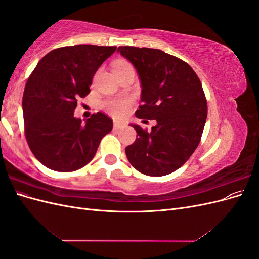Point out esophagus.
Returning a JSON list of instances; mask_svg holds the SVG:
<instances>
[{
	"label": "esophagus",
	"mask_w": 259,
	"mask_h": 259,
	"mask_svg": "<svg viewBox=\"0 0 259 259\" xmlns=\"http://www.w3.org/2000/svg\"><path fill=\"white\" fill-rule=\"evenodd\" d=\"M123 126H124V124H122V123H120V122H117V121H114V124H113L114 130H120V128H122Z\"/></svg>",
	"instance_id": "esophagus-1"
}]
</instances>
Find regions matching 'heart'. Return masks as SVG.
Returning a JSON list of instances; mask_svg holds the SVG:
<instances>
[{
  "label": "heart",
  "mask_w": 259,
  "mask_h": 259,
  "mask_svg": "<svg viewBox=\"0 0 259 259\" xmlns=\"http://www.w3.org/2000/svg\"><path fill=\"white\" fill-rule=\"evenodd\" d=\"M126 68H133L132 65L126 60H116L113 65V71L116 70H123ZM133 106L132 98H120V99H112L109 100L105 104V109L110 113L112 116L117 117V119H124L127 116Z\"/></svg>",
  "instance_id": "b5f03b06"
}]
</instances>
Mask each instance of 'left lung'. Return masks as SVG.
Listing matches in <instances>:
<instances>
[{
    "instance_id": "left-lung-1",
    "label": "left lung",
    "mask_w": 259,
    "mask_h": 259,
    "mask_svg": "<svg viewBox=\"0 0 259 259\" xmlns=\"http://www.w3.org/2000/svg\"><path fill=\"white\" fill-rule=\"evenodd\" d=\"M135 67L142 83V101L135 115L155 120L151 132L131 124L137 132L125 148L130 163L148 176H164L184 165L197 149L207 117L201 81L193 69L161 50L119 46Z\"/></svg>"
}]
</instances>
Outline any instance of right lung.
<instances>
[{"mask_svg": "<svg viewBox=\"0 0 259 259\" xmlns=\"http://www.w3.org/2000/svg\"><path fill=\"white\" fill-rule=\"evenodd\" d=\"M115 46L80 44L53 50L37 62L22 97L28 145L44 166L73 171L90 163L113 127L106 114L74 116L77 99L91 92L94 74Z\"/></svg>", "mask_w": 259, "mask_h": 259, "instance_id": "add662e5", "label": "right lung"}]
</instances>
